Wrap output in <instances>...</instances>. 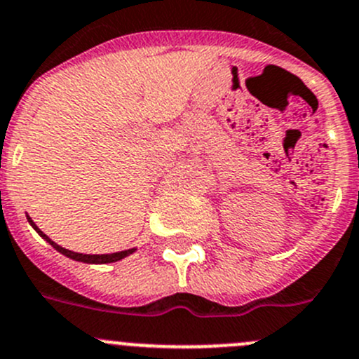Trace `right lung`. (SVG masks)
Here are the masks:
<instances>
[{"label": "right lung", "mask_w": 359, "mask_h": 359, "mask_svg": "<svg viewBox=\"0 0 359 359\" xmlns=\"http://www.w3.org/2000/svg\"><path fill=\"white\" fill-rule=\"evenodd\" d=\"M27 222H29L31 226H33L34 231L38 233V235L41 236V238L45 240L47 243H50L52 247H54L57 252H61L62 256L69 257V259L73 261H80V263H89V264H107V263H116V261H121L124 259V257H128L130 254H133L135 250H137V247H133V249H126V250H119V252H112V254H82V252H73V250L69 249H65V247L57 245V243L54 242V240L48 238L47 235H45L43 231H41L40 228H38L36 224L33 222V219L27 215Z\"/></svg>", "instance_id": "1"}]
</instances>
